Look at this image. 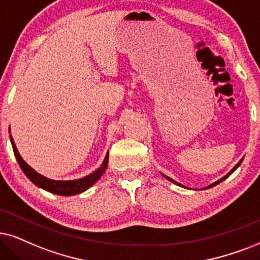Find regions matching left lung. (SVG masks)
Wrapping results in <instances>:
<instances>
[{
	"label": "left lung",
	"instance_id": "1",
	"mask_svg": "<svg viewBox=\"0 0 260 260\" xmlns=\"http://www.w3.org/2000/svg\"><path fill=\"white\" fill-rule=\"evenodd\" d=\"M242 159H244V158H242ZM242 159H240V162H239L238 164H236V166L234 167V168H233V169L231 170V172H229L228 174H226V175H225V176H223V177H222V179H219V180H218V181H216V182H213V183H211V185H210V186H208V187H205V189H208V188H211V187H213V186H216V185H218V183H219V182H222V181H223V180H225V179H226V177H228L229 175H231V174H232V173H234V172H235V170H236V169H238V167L240 166V164H241V162H242ZM163 176H164V177H166V179H167V180H169V181H172V182H174V183H175V185H177V186H181V187H185V186L180 185V183H179V182L174 181V180H173V179H170V177H168V176H166V175H163ZM185 188H186V187H185Z\"/></svg>",
	"mask_w": 260,
	"mask_h": 260
}]
</instances>
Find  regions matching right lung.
Returning a JSON list of instances; mask_svg holds the SVG:
<instances>
[{
	"mask_svg": "<svg viewBox=\"0 0 260 260\" xmlns=\"http://www.w3.org/2000/svg\"><path fill=\"white\" fill-rule=\"evenodd\" d=\"M11 143L13 146V151H14V154L16 157V160H18L19 166L26 176L31 180L32 182L35 183L36 186L41 187V188L48 190V192L54 193V194L57 196H75L79 194V193L84 192L87 188L96 183L100 177L102 176V174L106 172L107 167H108V159H109V153L106 154V158H104L102 166L98 168L96 172H93L90 175L81 177V179L78 180H70V181H62V180H51L48 179V177L41 175L38 174L36 170H34L31 167L28 166L27 163L22 159V157L20 156V153L18 152V149H16L14 140L11 136Z\"/></svg>",
	"mask_w": 260,
	"mask_h": 260,
	"instance_id": "1",
	"label": "right lung"
}]
</instances>
